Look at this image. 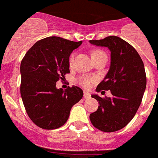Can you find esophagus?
Wrapping results in <instances>:
<instances>
[{"mask_svg": "<svg viewBox=\"0 0 158 158\" xmlns=\"http://www.w3.org/2000/svg\"><path fill=\"white\" fill-rule=\"evenodd\" d=\"M90 97H91V95H90V93H88V92H86V91H84V98L89 99Z\"/></svg>", "mask_w": 158, "mask_h": 158, "instance_id": "34e87169", "label": "esophagus"}]
</instances>
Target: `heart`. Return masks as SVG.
<instances>
[{"instance_id": "obj_1", "label": "heart", "mask_w": 158, "mask_h": 158, "mask_svg": "<svg viewBox=\"0 0 158 158\" xmlns=\"http://www.w3.org/2000/svg\"><path fill=\"white\" fill-rule=\"evenodd\" d=\"M106 54L104 51H100V50H95L92 52V58L94 60L95 58H97V57H100L101 55H104ZM73 60H74V54H72L69 57V65H72L73 62ZM77 82L80 85H81L82 87L85 88V89H89L92 86L94 82H96V78L93 77H88V76H80L78 77L77 79Z\"/></svg>"}]
</instances>
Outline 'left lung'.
<instances>
[{
    "instance_id": "1",
    "label": "left lung",
    "mask_w": 158,
    "mask_h": 158,
    "mask_svg": "<svg viewBox=\"0 0 158 158\" xmlns=\"http://www.w3.org/2000/svg\"><path fill=\"white\" fill-rule=\"evenodd\" d=\"M89 42L111 51L110 69L96 91L110 90L112 95L104 98L93 95L100 106L89 118L100 131L114 132L126 127L140 106L146 86L144 64L136 50L121 38L108 36Z\"/></svg>"
}]
</instances>
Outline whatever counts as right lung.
Returning <instances> with one entry per match:
<instances>
[{"label":"right lung","mask_w":158,"mask_h":158,"mask_svg":"<svg viewBox=\"0 0 158 158\" xmlns=\"http://www.w3.org/2000/svg\"><path fill=\"white\" fill-rule=\"evenodd\" d=\"M81 43L51 36L36 42L22 59L20 94L27 115L39 127L63 126L71 107L82 98L77 86L56 88V82L69 73V55Z\"/></svg>","instance_id":"add662e5"}]
</instances>
